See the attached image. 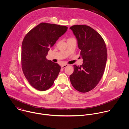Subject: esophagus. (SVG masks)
Segmentation results:
<instances>
[{
	"instance_id": "1",
	"label": "esophagus",
	"mask_w": 129,
	"mask_h": 129,
	"mask_svg": "<svg viewBox=\"0 0 129 129\" xmlns=\"http://www.w3.org/2000/svg\"><path fill=\"white\" fill-rule=\"evenodd\" d=\"M68 66V65H67V64H65V65H62V66H61V67L62 68H66V67H67Z\"/></svg>"
}]
</instances>
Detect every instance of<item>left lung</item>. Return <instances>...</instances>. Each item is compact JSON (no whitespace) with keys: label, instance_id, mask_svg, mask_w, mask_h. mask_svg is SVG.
Wrapping results in <instances>:
<instances>
[{"label":"left lung","instance_id":"1","mask_svg":"<svg viewBox=\"0 0 129 129\" xmlns=\"http://www.w3.org/2000/svg\"><path fill=\"white\" fill-rule=\"evenodd\" d=\"M75 36L82 65H73L74 71L70 75L73 88L86 93L96 87L102 78L107 60V51L102 36L91 27L76 25L70 28Z\"/></svg>","mask_w":129,"mask_h":129}]
</instances>
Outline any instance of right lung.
Masks as SVG:
<instances>
[{"label":"right lung","instance_id":"obj_1","mask_svg":"<svg viewBox=\"0 0 129 129\" xmlns=\"http://www.w3.org/2000/svg\"><path fill=\"white\" fill-rule=\"evenodd\" d=\"M68 27L41 23L25 36L22 44L21 64L23 73L32 86L44 91L50 88L57 78L61 67L48 60L50 48L67 31Z\"/></svg>","mask_w":129,"mask_h":129}]
</instances>
